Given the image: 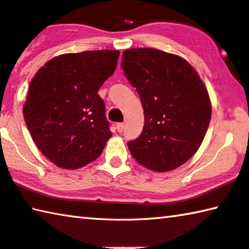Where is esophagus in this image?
<instances>
[{
    "mask_svg": "<svg viewBox=\"0 0 249 249\" xmlns=\"http://www.w3.org/2000/svg\"><path fill=\"white\" fill-rule=\"evenodd\" d=\"M124 124H117V131L119 132V133H121L122 131H124Z\"/></svg>",
    "mask_w": 249,
    "mask_h": 249,
    "instance_id": "1",
    "label": "esophagus"
}]
</instances>
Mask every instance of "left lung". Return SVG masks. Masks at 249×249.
Wrapping results in <instances>:
<instances>
[{"instance_id": "left-lung-1", "label": "left lung", "mask_w": 249, "mask_h": 249, "mask_svg": "<svg viewBox=\"0 0 249 249\" xmlns=\"http://www.w3.org/2000/svg\"><path fill=\"white\" fill-rule=\"evenodd\" d=\"M121 68L139 94L141 135L128 142L141 166L164 173L193 157L207 132L212 105L207 89L186 60L157 49L124 52Z\"/></svg>"}]
</instances>
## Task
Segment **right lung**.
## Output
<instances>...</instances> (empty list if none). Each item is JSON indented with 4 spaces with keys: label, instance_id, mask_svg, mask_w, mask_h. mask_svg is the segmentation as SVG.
I'll use <instances>...</instances> for the list:
<instances>
[{
    "label": "right lung",
    "instance_id": "add662e5",
    "mask_svg": "<svg viewBox=\"0 0 249 249\" xmlns=\"http://www.w3.org/2000/svg\"><path fill=\"white\" fill-rule=\"evenodd\" d=\"M120 52L85 51L55 56L30 82L24 120L48 159L78 169L101 155L112 136L98 90L116 71Z\"/></svg>",
    "mask_w": 249,
    "mask_h": 249
}]
</instances>
